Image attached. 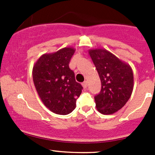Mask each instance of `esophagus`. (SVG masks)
<instances>
[{
	"label": "esophagus",
	"mask_w": 155,
	"mask_h": 155,
	"mask_svg": "<svg viewBox=\"0 0 155 155\" xmlns=\"http://www.w3.org/2000/svg\"><path fill=\"white\" fill-rule=\"evenodd\" d=\"M82 86H83V87L84 88H86V87H87V81H85V82H82Z\"/></svg>",
	"instance_id": "1"
}]
</instances>
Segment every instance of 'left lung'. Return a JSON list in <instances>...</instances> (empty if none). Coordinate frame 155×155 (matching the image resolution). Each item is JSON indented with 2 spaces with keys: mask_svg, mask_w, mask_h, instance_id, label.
<instances>
[{
  "mask_svg": "<svg viewBox=\"0 0 155 155\" xmlns=\"http://www.w3.org/2000/svg\"><path fill=\"white\" fill-rule=\"evenodd\" d=\"M101 81V91L94 97L98 112L113 114L127 102L134 89V73L128 64L104 48L88 51Z\"/></svg>",
  "mask_w": 155,
  "mask_h": 155,
  "instance_id": "1",
  "label": "left lung"
}]
</instances>
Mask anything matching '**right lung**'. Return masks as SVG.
<instances>
[{"instance_id":"add662e5","label":"right lung","mask_w":155,"mask_h":155,"mask_svg":"<svg viewBox=\"0 0 155 155\" xmlns=\"http://www.w3.org/2000/svg\"><path fill=\"white\" fill-rule=\"evenodd\" d=\"M75 48L65 47L40 56L34 65L33 81L45 106L58 115H68L76 108L82 86L75 79L69 63Z\"/></svg>"}]
</instances>
